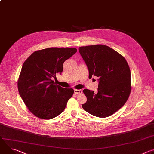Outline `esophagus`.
Segmentation results:
<instances>
[{
  "mask_svg": "<svg viewBox=\"0 0 154 154\" xmlns=\"http://www.w3.org/2000/svg\"><path fill=\"white\" fill-rule=\"evenodd\" d=\"M74 93L75 94H82V91L81 90H74Z\"/></svg>",
  "mask_w": 154,
  "mask_h": 154,
  "instance_id": "esophagus-1",
  "label": "esophagus"
}]
</instances>
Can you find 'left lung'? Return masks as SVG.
<instances>
[{"mask_svg": "<svg viewBox=\"0 0 154 154\" xmlns=\"http://www.w3.org/2000/svg\"><path fill=\"white\" fill-rule=\"evenodd\" d=\"M89 71V78L99 77L97 92L84 89L87 98L82 108L90 114L106 118L116 112L130 96L131 74L125 58L107 46L96 45L79 48Z\"/></svg>", "mask_w": 154, "mask_h": 154, "instance_id": "obj_1", "label": "left lung"}]
</instances>
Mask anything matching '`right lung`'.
<instances>
[{
	"instance_id": "right-lung-1",
	"label": "right lung",
	"mask_w": 154,
	"mask_h": 154,
	"mask_svg": "<svg viewBox=\"0 0 154 154\" xmlns=\"http://www.w3.org/2000/svg\"><path fill=\"white\" fill-rule=\"evenodd\" d=\"M77 51L74 48H47L34 52L24 61L17 88L27 108L35 116L50 119L63 112L74 90L64 88L51 79L62 72L64 62Z\"/></svg>"
}]
</instances>
